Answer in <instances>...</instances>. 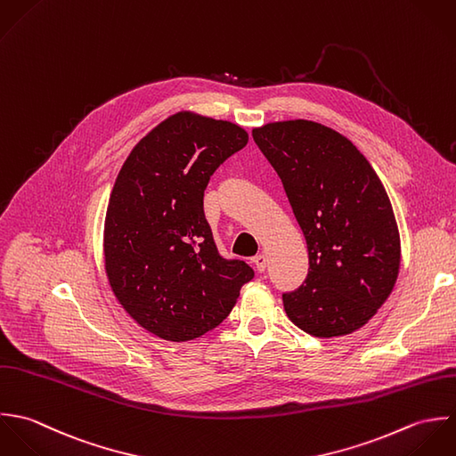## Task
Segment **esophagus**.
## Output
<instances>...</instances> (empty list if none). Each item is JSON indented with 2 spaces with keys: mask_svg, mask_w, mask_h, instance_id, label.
Instances as JSON below:
<instances>
[{
  "mask_svg": "<svg viewBox=\"0 0 456 456\" xmlns=\"http://www.w3.org/2000/svg\"><path fill=\"white\" fill-rule=\"evenodd\" d=\"M252 263L256 265L257 272H259V273H263V272L266 270V263H268V259H266V256H265V254H257V256L252 259Z\"/></svg>",
  "mask_w": 456,
  "mask_h": 456,
  "instance_id": "34e87169",
  "label": "esophagus"
}]
</instances>
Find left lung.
<instances>
[{
  "label": "left lung",
  "instance_id": "obj_1",
  "mask_svg": "<svg viewBox=\"0 0 456 456\" xmlns=\"http://www.w3.org/2000/svg\"><path fill=\"white\" fill-rule=\"evenodd\" d=\"M280 176L308 248V274L283 294L305 333L344 337L377 314L400 270L391 200L363 153L342 134L308 119L252 130Z\"/></svg>",
  "mask_w": 456,
  "mask_h": 456
}]
</instances>
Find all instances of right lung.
Wrapping results in <instances>:
<instances>
[{
	"label": "right lung",
	"mask_w": 456,
	"mask_h": 456,
	"mask_svg": "<svg viewBox=\"0 0 456 456\" xmlns=\"http://www.w3.org/2000/svg\"><path fill=\"white\" fill-rule=\"evenodd\" d=\"M247 142L240 125L180 110L134 146L114 182L105 273L125 312L159 338L186 342L216 328L254 278L247 263L218 254L202 208L213 173Z\"/></svg>",
	"instance_id": "add662e5"
}]
</instances>
